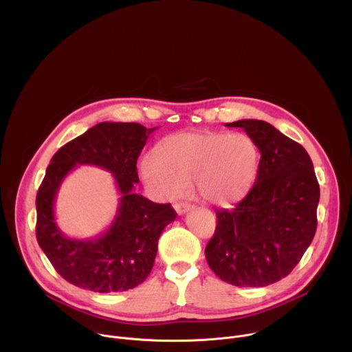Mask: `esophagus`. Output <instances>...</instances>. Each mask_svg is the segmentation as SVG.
Returning <instances> with one entry per match:
<instances>
[{"instance_id": "esophagus-1", "label": "esophagus", "mask_w": 352, "mask_h": 352, "mask_svg": "<svg viewBox=\"0 0 352 352\" xmlns=\"http://www.w3.org/2000/svg\"><path fill=\"white\" fill-rule=\"evenodd\" d=\"M192 208H193V206H190L189 204H175V205H174V209H175V212H177L179 216L185 214V213L189 212Z\"/></svg>"}]
</instances>
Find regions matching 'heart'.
<instances>
[{
  "label": "heart",
  "instance_id": "obj_1",
  "mask_svg": "<svg viewBox=\"0 0 352 352\" xmlns=\"http://www.w3.org/2000/svg\"><path fill=\"white\" fill-rule=\"evenodd\" d=\"M259 150L243 133H181L163 142L157 153H147L140 175L148 192L173 199L195 182L206 202L228 206L254 185L259 168Z\"/></svg>",
  "mask_w": 352,
  "mask_h": 352
}]
</instances>
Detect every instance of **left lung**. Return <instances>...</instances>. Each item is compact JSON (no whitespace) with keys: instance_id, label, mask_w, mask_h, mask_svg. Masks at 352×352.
Segmentation results:
<instances>
[{"instance_id":"left-lung-1","label":"left lung","mask_w":352,"mask_h":352,"mask_svg":"<svg viewBox=\"0 0 352 352\" xmlns=\"http://www.w3.org/2000/svg\"><path fill=\"white\" fill-rule=\"evenodd\" d=\"M261 152L255 184L227 210L205 255L210 269L236 287H266L291 273L311 245L318 226L320 189L307 150L272 124L239 120Z\"/></svg>"}]
</instances>
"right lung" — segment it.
I'll list each match as a JSON object with an SVG mask.
<instances>
[{
    "instance_id": "add662e5",
    "label": "right lung",
    "mask_w": 352,
    "mask_h": 352,
    "mask_svg": "<svg viewBox=\"0 0 352 352\" xmlns=\"http://www.w3.org/2000/svg\"><path fill=\"white\" fill-rule=\"evenodd\" d=\"M136 122H100L64 144L50 162L36 196V236L48 261L68 283L94 292L128 291L152 272L163 230L175 220L170 204L135 193L136 162L150 133ZM78 165L111 172L120 192L118 213L103 234L67 237L55 221V200L65 177Z\"/></svg>"
}]
</instances>
